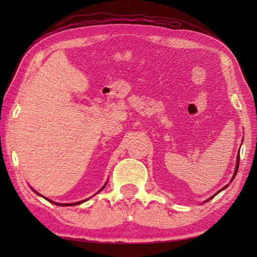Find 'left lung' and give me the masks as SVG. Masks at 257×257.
I'll list each match as a JSON object with an SVG mask.
<instances>
[{
	"instance_id": "left-lung-1",
	"label": "left lung",
	"mask_w": 257,
	"mask_h": 257,
	"mask_svg": "<svg viewBox=\"0 0 257 257\" xmlns=\"http://www.w3.org/2000/svg\"><path fill=\"white\" fill-rule=\"evenodd\" d=\"M238 165H239V156H237V161H236V167H235V170H234V173H233V177H232V180H231V182L233 181V180H234V178H235V176H236V173H237V170H238ZM228 187V184L227 185H225V187L224 188H222L220 191H219V192H217V193H220L221 192V191L222 190H224L225 188H227ZM217 193H215V195L217 194ZM213 196H214V195H213ZM213 196H211V198L210 199H207L206 201H210L212 198H213Z\"/></svg>"
}]
</instances>
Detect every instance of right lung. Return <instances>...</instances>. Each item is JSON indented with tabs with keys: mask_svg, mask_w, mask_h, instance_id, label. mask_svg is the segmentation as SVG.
<instances>
[{
	"mask_svg": "<svg viewBox=\"0 0 257 257\" xmlns=\"http://www.w3.org/2000/svg\"><path fill=\"white\" fill-rule=\"evenodd\" d=\"M106 184H107V183H105V185H103V187H102V188H101V189H100L99 191H98V192H100V191H101V190H103V189H105V187H106ZM32 190H33V189H32ZM33 191H34V192H35V193H37L35 190H33ZM98 192H97V193H98ZM37 194H38V195H41L40 193H37ZM41 196H43V195H41ZM45 199H46V198H45ZM46 200H47V201H50V202H52V203H54V204H56V205H61V206H72V205H77V204H80V203H83V202H85V201H86V200H84V201H79V202H76V203H56V202H53V201H51V200H48V199H46ZM87 200H88V199H87Z\"/></svg>",
	"mask_w": 257,
	"mask_h": 257,
	"instance_id": "obj_1",
	"label": "right lung"
}]
</instances>
